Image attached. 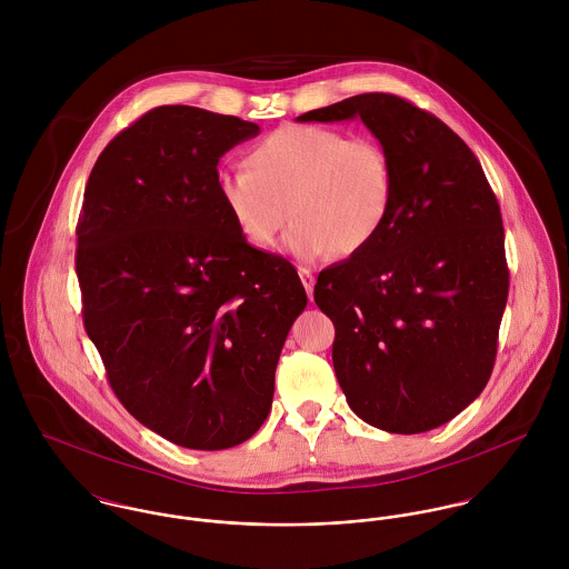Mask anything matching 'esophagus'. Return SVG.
<instances>
[{"instance_id":"esophagus-1","label":"esophagus","mask_w":569,"mask_h":569,"mask_svg":"<svg viewBox=\"0 0 569 569\" xmlns=\"http://www.w3.org/2000/svg\"><path fill=\"white\" fill-rule=\"evenodd\" d=\"M298 273H300V280H302V284H305V289H307V293H309V300H313V287H316V276H313V271L307 269V267H300Z\"/></svg>"}]
</instances>
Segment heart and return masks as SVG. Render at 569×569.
Segmentation results:
<instances>
[{
  "label": "heart",
  "instance_id": "1",
  "mask_svg": "<svg viewBox=\"0 0 569 569\" xmlns=\"http://www.w3.org/2000/svg\"><path fill=\"white\" fill-rule=\"evenodd\" d=\"M244 168L217 177L226 212L256 247L273 243L291 214L284 249L298 260L363 251L395 208L397 181L388 151L370 138H350L330 127H280L247 153Z\"/></svg>",
  "mask_w": 569,
  "mask_h": 569
}]
</instances>
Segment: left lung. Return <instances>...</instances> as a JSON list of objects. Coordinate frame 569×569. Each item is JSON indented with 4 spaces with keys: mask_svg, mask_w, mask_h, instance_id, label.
Returning a JSON list of instances; mask_svg holds the SVG:
<instances>
[{
    "mask_svg": "<svg viewBox=\"0 0 569 569\" xmlns=\"http://www.w3.org/2000/svg\"><path fill=\"white\" fill-rule=\"evenodd\" d=\"M361 118L395 168L377 241L330 264L316 305L335 325L332 366L350 409L390 433H422L488 383L508 300L499 203L473 151L392 93H359L298 122Z\"/></svg>",
    "mask_w": 569,
    "mask_h": 569,
    "instance_id": "obj_1",
    "label": "left lung"
}]
</instances>
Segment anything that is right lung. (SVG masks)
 Returning a JSON list of instances; mask_svg holds the SVG:
<instances>
[{
    "instance_id": "add662e5",
    "label": "right lung",
    "mask_w": 569,
    "mask_h": 569,
    "mask_svg": "<svg viewBox=\"0 0 569 569\" xmlns=\"http://www.w3.org/2000/svg\"><path fill=\"white\" fill-rule=\"evenodd\" d=\"M260 127L188 104L144 113L91 168L77 228L84 330L144 427L199 451L251 438L307 291L247 243L217 192L219 160Z\"/></svg>"
}]
</instances>
